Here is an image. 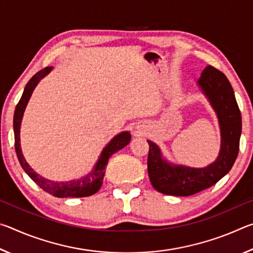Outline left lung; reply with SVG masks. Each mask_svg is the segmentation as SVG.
<instances>
[{"mask_svg":"<svg viewBox=\"0 0 253 253\" xmlns=\"http://www.w3.org/2000/svg\"><path fill=\"white\" fill-rule=\"evenodd\" d=\"M199 84L219 117L222 136L220 155L215 162L204 169L170 166L162 160L156 145L147 140L149 179L153 187L163 194L188 196L199 193L219 182L229 173L237 160L242 123L232 85L220 70L212 66L205 67Z\"/></svg>","mask_w":253,"mask_h":253,"instance_id":"left-lung-1","label":"left lung"}]
</instances>
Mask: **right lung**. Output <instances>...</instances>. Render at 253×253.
<instances>
[{
  "instance_id": "add662e5",
  "label": "right lung",
  "mask_w": 253,
  "mask_h": 253,
  "mask_svg": "<svg viewBox=\"0 0 253 253\" xmlns=\"http://www.w3.org/2000/svg\"><path fill=\"white\" fill-rule=\"evenodd\" d=\"M51 70V67H45L40 71H38L31 79L29 80L24 88L23 95L21 97L20 101L18 102L14 113V119H13V127H14V146L18 160L20 162L21 166L24 169L30 177H31L38 185H39L42 190L48 192L49 194L57 196V198H84V196H90L95 194L96 192L99 190L102 184V179L105 176L106 166L108 164L109 157L113 155L114 153L118 152L126 146V145L130 142V134L128 131H124L122 134L117 135L111 142L107 145L106 148L102 151L101 156L98 161L95 169L92 173L87 175L85 177L81 179H77V181H70V182H51L41 177L38 175L34 170L30 168L29 164L25 162L24 157L22 155L20 147V125L21 121H22L23 111L25 109L28 101L31 97V93L33 91L34 87L39 83V80L43 78V77L49 74Z\"/></svg>"
}]
</instances>
